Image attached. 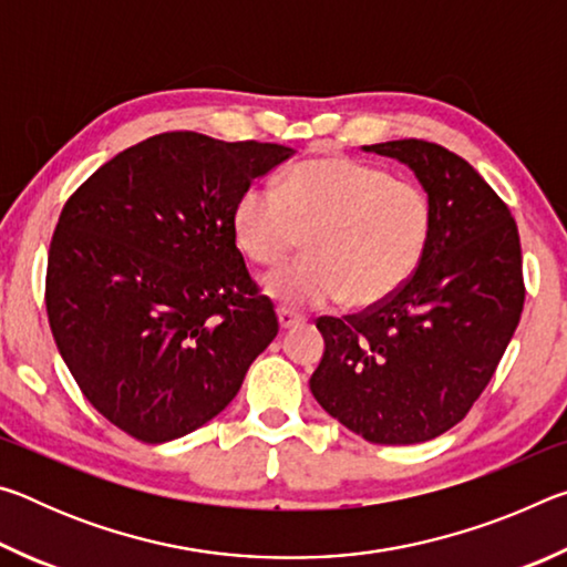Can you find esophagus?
<instances>
[{"instance_id":"esophagus-1","label":"esophagus","mask_w":567,"mask_h":567,"mask_svg":"<svg viewBox=\"0 0 567 567\" xmlns=\"http://www.w3.org/2000/svg\"><path fill=\"white\" fill-rule=\"evenodd\" d=\"M277 320H280V330H290L292 324L300 322V315H295L290 310H285V307H280V310H277Z\"/></svg>"}]
</instances>
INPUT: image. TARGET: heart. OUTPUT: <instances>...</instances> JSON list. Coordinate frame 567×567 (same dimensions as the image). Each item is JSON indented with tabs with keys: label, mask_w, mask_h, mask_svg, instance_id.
<instances>
[{
	"label": "heart",
	"mask_w": 567,
	"mask_h": 567,
	"mask_svg": "<svg viewBox=\"0 0 567 567\" xmlns=\"http://www.w3.org/2000/svg\"><path fill=\"white\" fill-rule=\"evenodd\" d=\"M233 235L260 267L302 245L305 260L272 272L265 295L292 310L340 300L370 307L395 295L425 257L433 203L417 182L340 155L305 159L280 192L249 185L233 207Z\"/></svg>",
	"instance_id": "1"
}]
</instances>
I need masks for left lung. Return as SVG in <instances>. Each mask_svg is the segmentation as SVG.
Segmentation results:
<instances>
[{"label":"left lung","mask_w":567,"mask_h":567,"mask_svg":"<svg viewBox=\"0 0 567 567\" xmlns=\"http://www.w3.org/2000/svg\"><path fill=\"white\" fill-rule=\"evenodd\" d=\"M408 165L433 203L425 257L400 290L360 315L320 318L310 390L378 445H415L467 415L520 322L525 285L511 209L455 152L425 140L362 147Z\"/></svg>","instance_id":"1"}]
</instances>
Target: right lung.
<instances>
[{"label": "right lung", "mask_w": 567, "mask_h": 567, "mask_svg": "<svg viewBox=\"0 0 567 567\" xmlns=\"http://www.w3.org/2000/svg\"><path fill=\"white\" fill-rule=\"evenodd\" d=\"M295 152L197 132L155 134L66 199L47 260V315L94 410L157 445L203 427L275 340L233 207Z\"/></svg>", "instance_id": "obj_1"}]
</instances>
